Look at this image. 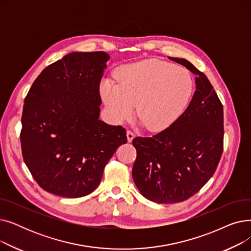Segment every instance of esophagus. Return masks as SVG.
I'll use <instances>...</instances> for the list:
<instances>
[{
  "instance_id": "obj_1",
  "label": "esophagus",
  "mask_w": 251,
  "mask_h": 251,
  "mask_svg": "<svg viewBox=\"0 0 251 251\" xmlns=\"http://www.w3.org/2000/svg\"><path fill=\"white\" fill-rule=\"evenodd\" d=\"M134 137H135V133L133 132V131L128 130V131H127V140H128V142L132 141V139H133Z\"/></svg>"
}]
</instances>
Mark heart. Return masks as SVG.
I'll return each mask as SVG.
<instances>
[{
	"label": "heart",
	"mask_w": 251,
	"mask_h": 251,
	"mask_svg": "<svg viewBox=\"0 0 251 251\" xmlns=\"http://www.w3.org/2000/svg\"><path fill=\"white\" fill-rule=\"evenodd\" d=\"M119 84L101 81L100 92L109 115L117 123L132 117L134 104L141 123L160 132L183 114L191 99L194 80L183 67L151 59L124 66L118 72Z\"/></svg>",
	"instance_id": "obj_1"
}]
</instances>
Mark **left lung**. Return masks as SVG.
I'll list each match as a JSON object with an SVG mask.
<instances>
[{
  "instance_id": "1",
  "label": "left lung",
  "mask_w": 251,
  "mask_h": 251,
  "mask_svg": "<svg viewBox=\"0 0 251 251\" xmlns=\"http://www.w3.org/2000/svg\"><path fill=\"white\" fill-rule=\"evenodd\" d=\"M196 75V90L184 113L152 137L132 140V177L140 193L156 203L190 199L215 174L224 150L223 104L207 77L185 59L170 58Z\"/></svg>"
}]
</instances>
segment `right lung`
Here are the masks:
<instances>
[{"label": "right lung", "mask_w": 251, "mask_h": 251, "mask_svg": "<svg viewBox=\"0 0 251 251\" xmlns=\"http://www.w3.org/2000/svg\"><path fill=\"white\" fill-rule=\"evenodd\" d=\"M109 55L71 52L49 65L25 97L21 117L24 163L44 190L82 197L100 183L126 129L100 121V83Z\"/></svg>", "instance_id": "obj_1"}]
</instances>
